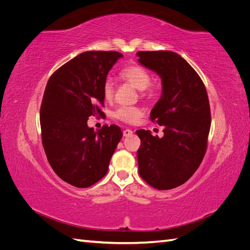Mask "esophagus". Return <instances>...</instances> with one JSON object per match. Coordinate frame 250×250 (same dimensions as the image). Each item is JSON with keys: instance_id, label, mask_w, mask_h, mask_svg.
I'll list each match as a JSON object with an SVG mask.
<instances>
[{"instance_id": "1", "label": "esophagus", "mask_w": 250, "mask_h": 250, "mask_svg": "<svg viewBox=\"0 0 250 250\" xmlns=\"http://www.w3.org/2000/svg\"><path fill=\"white\" fill-rule=\"evenodd\" d=\"M123 135L124 137H130V135H132V130H130V129H125L124 131H123Z\"/></svg>"}]
</instances>
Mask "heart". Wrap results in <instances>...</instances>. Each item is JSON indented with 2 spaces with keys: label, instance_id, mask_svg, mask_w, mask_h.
<instances>
[{
  "label": "heart",
  "instance_id": "1",
  "mask_svg": "<svg viewBox=\"0 0 250 250\" xmlns=\"http://www.w3.org/2000/svg\"><path fill=\"white\" fill-rule=\"evenodd\" d=\"M120 76L126 82L130 83V84L139 90L146 89L151 83V74L139 64H132L121 71ZM113 94H115V86H113V82L111 79H106L103 84V97L106 101L112 100ZM146 95V94H145ZM148 96L150 93L147 94ZM143 115V110L137 106H122L119 107L115 111V118L122 121L124 123L133 124L137 122L140 117Z\"/></svg>",
  "mask_w": 250,
  "mask_h": 250
}]
</instances>
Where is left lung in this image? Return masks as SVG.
<instances>
[{"mask_svg": "<svg viewBox=\"0 0 250 250\" xmlns=\"http://www.w3.org/2000/svg\"><path fill=\"white\" fill-rule=\"evenodd\" d=\"M139 62L162 78L161 99L150 119L164 126V137L138 130L140 176L157 190L185 184L200 166L208 147L210 108L199 75L171 51H140Z\"/></svg>", "mask_w": 250, "mask_h": 250, "instance_id": "obj_1", "label": "left lung"}]
</instances>
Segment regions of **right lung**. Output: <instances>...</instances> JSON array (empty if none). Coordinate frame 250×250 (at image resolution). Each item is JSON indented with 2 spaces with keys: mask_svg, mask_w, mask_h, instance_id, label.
Returning <instances> with one entry per match:
<instances>
[{
  "mask_svg": "<svg viewBox=\"0 0 250 250\" xmlns=\"http://www.w3.org/2000/svg\"><path fill=\"white\" fill-rule=\"evenodd\" d=\"M123 55L116 51L81 53L50 77L41 106L42 141L52 169L65 183L88 188L103 178L122 130L104 125L95 131L90 116H104L103 84Z\"/></svg>",
  "mask_w": 250,
  "mask_h": 250,
  "instance_id": "1",
  "label": "right lung"
}]
</instances>
